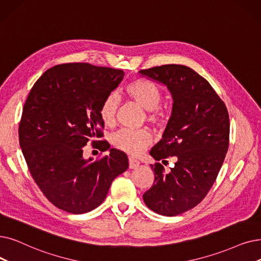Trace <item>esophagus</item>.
Returning a JSON list of instances; mask_svg holds the SVG:
<instances>
[{
	"label": "esophagus",
	"instance_id": "esophagus-1",
	"mask_svg": "<svg viewBox=\"0 0 261 261\" xmlns=\"http://www.w3.org/2000/svg\"><path fill=\"white\" fill-rule=\"evenodd\" d=\"M140 165V162L134 159L133 156H129V167L130 168H137Z\"/></svg>",
	"mask_w": 261,
	"mask_h": 261
}]
</instances>
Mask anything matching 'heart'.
Here are the masks:
<instances>
[{"mask_svg":"<svg viewBox=\"0 0 261 261\" xmlns=\"http://www.w3.org/2000/svg\"><path fill=\"white\" fill-rule=\"evenodd\" d=\"M127 94L147 111V119L159 124L163 121L164 114L159 108L161 101V92L149 81L138 79L126 87ZM119 105V97L116 93L109 94L100 107V117L107 126H113L116 118V112ZM112 142L118 149L137 155L152 142L151 133L146 129L123 128L117 131L112 138Z\"/></svg>","mask_w":261,"mask_h":261,"instance_id":"obj_1","label":"heart"}]
</instances>
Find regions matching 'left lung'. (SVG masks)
Masks as SVG:
<instances>
[{
	"label": "left lung",
	"mask_w": 261,
	"mask_h": 261,
	"mask_svg": "<svg viewBox=\"0 0 261 261\" xmlns=\"http://www.w3.org/2000/svg\"><path fill=\"white\" fill-rule=\"evenodd\" d=\"M163 84L173 99L172 114L162 140L150 150L155 161L175 156L169 173L150 165L154 184L143 199L155 213L175 217L205 198L228 150L229 116L209 82L190 67L163 65L139 71Z\"/></svg>",
	"instance_id": "8db88e82"
}]
</instances>
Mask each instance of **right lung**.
I'll return each mask as SVG.
<instances>
[{
    "label": "right lung",
    "instance_id": "obj_1",
    "mask_svg": "<svg viewBox=\"0 0 261 261\" xmlns=\"http://www.w3.org/2000/svg\"><path fill=\"white\" fill-rule=\"evenodd\" d=\"M124 72L87 63L56 65L32 87L19 126L20 147L31 175L55 207L73 214L94 210L112 181L127 171L126 153L112 148L98 161L83 156L88 141L108 150L100 107ZM97 145V144H96Z\"/></svg>",
    "mask_w": 261,
    "mask_h": 261
}]
</instances>
